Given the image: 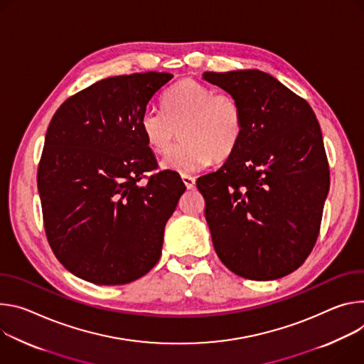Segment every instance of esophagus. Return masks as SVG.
<instances>
[{"mask_svg":"<svg viewBox=\"0 0 364 364\" xmlns=\"http://www.w3.org/2000/svg\"><path fill=\"white\" fill-rule=\"evenodd\" d=\"M182 181H183V183H185V186H186L188 189L195 188V178H193V176H191V175H182Z\"/></svg>","mask_w":364,"mask_h":364,"instance_id":"esophagus-1","label":"esophagus"}]
</instances>
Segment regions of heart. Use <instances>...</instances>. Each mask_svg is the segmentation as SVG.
Returning a JSON list of instances; mask_svg holds the SVG:
<instances>
[{
    "instance_id": "1",
    "label": "heart",
    "mask_w": 364,
    "mask_h": 364,
    "mask_svg": "<svg viewBox=\"0 0 364 364\" xmlns=\"http://www.w3.org/2000/svg\"><path fill=\"white\" fill-rule=\"evenodd\" d=\"M164 111L149 108L140 118L147 146L157 154H166L178 137L173 151L161 166L182 175L208 166L214 157L225 159L237 149L243 136V117L237 101L224 92L183 79L161 98Z\"/></svg>"
}]
</instances>
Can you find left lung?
<instances>
[{"label":"left lung","mask_w":364,"mask_h":364,"mask_svg":"<svg viewBox=\"0 0 364 364\" xmlns=\"http://www.w3.org/2000/svg\"><path fill=\"white\" fill-rule=\"evenodd\" d=\"M203 77L228 92L243 117L237 149L196 181L214 249L241 277H284L314 249L330 189L318 119L305 100L259 69Z\"/></svg>","instance_id":"obj_1"}]
</instances>
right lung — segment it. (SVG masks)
Returning <instances> with one entry per match:
<instances>
[{"mask_svg":"<svg viewBox=\"0 0 364 364\" xmlns=\"http://www.w3.org/2000/svg\"><path fill=\"white\" fill-rule=\"evenodd\" d=\"M172 77L98 80L68 98L49 124L37 173L46 235L65 269L91 284H130L160 259L185 185L172 171L139 183L156 168L140 118Z\"/></svg>","mask_w":364,"mask_h":364,"instance_id":"add662e5","label":"right lung"}]
</instances>
